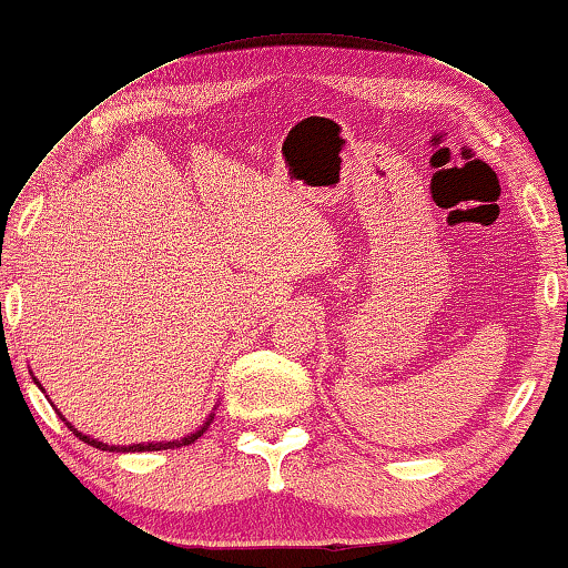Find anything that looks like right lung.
Listing matches in <instances>:
<instances>
[{"mask_svg":"<svg viewBox=\"0 0 568 568\" xmlns=\"http://www.w3.org/2000/svg\"><path fill=\"white\" fill-rule=\"evenodd\" d=\"M34 384H40V382L34 379ZM55 412H58V409H55ZM58 414H60V412H58ZM60 419L65 422L68 429L73 432V435H75L78 439H83V443L93 445L95 449H105V453H154V449H174V447H182V445H192L194 439H200V437L204 435V429L210 427L212 414H210V419L204 422V427H200L196 432H192V435H186V437H182V439H171V443H139V445H105V443H101V439H93V437L83 435V432H80V429H75L65 417H62V414H60Z\"/></svg>","mask_w":568,"mask_h":568,"instance_id":"1","label":"right lung"}]
</instances>
